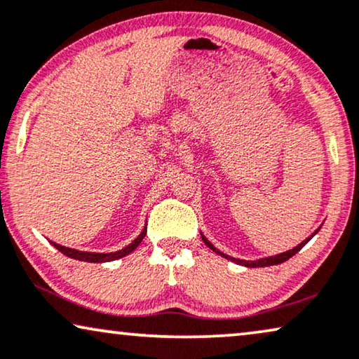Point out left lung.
Here are the masks:
<instances>
[{"label":"left lung","instance_id":"obj_1","mask_svg":"<svg viewBox=\"0 0 359 359\" xmlns=\"http://www.w3.org/2000/svg\"><path fill=\"white\" fill-rule=\"evenodd\" d=\"M319 229L320 228H317L314 232H312V234L307 237L306 241H302L301 244H297L296 247H292L291 250H286V252H281V254H278V255H271V257H265V259H259V260H239V259H234V257H231V255H226V254H223V252H219L218 249H216V247L211 244V242L206 239V237L201 234V239H203V242L206 245L210 247L211 250L213 252H216V254L218 255H221V257H224V259H228V260H231V262H234V264H237V265H242V266H247V269H257V266H270V265H280V264H283V262H286L287 259H291L292 255L294 254H297V252H299L302 247H304L307 242H309L312 237H314L317 232H319Z\"/></svg>","mask_w":359,"mask_h":359}]
</instances>
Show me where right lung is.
<instances>
[{
	"mask_svg": "<svg viewBox=\"0 0 359 359\" xmlns=\"http://www.w3.org/2000/svg\"><path fill=\"white\" fill-rule=\"evenodd\" d=\"M146 236V226L141 231V234L136 237V239L128 244L127 247H123V249H120L117 252H107V254H99V252H83V250H76V249H69V247H65V245H60L57 242H52L50 241V244H53V247H57V249L65 254L69 259H74V260H81V262H90V264H104V262H112V260H117V259H122V257L128 255L133 252L136 247L141 244V241L144 239Z\"/></svg>",
	"mask_w": 359,
	"mask_h": 359,
	"instance_id": "1",
	"label": "right lung"
}]
</instances>
